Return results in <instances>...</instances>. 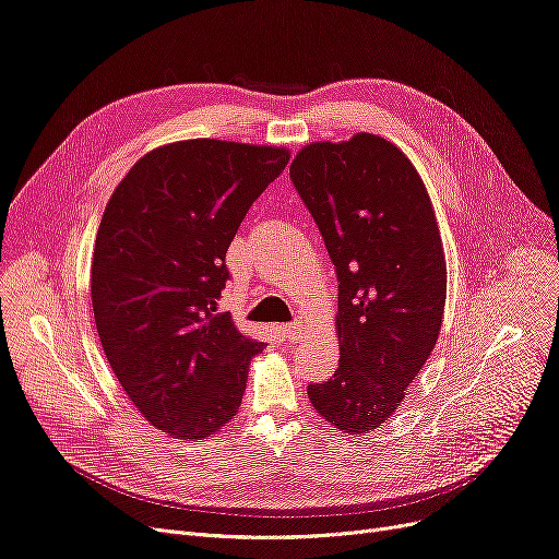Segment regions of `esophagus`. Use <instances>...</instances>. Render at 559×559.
Returning <instances> with one entry per match:
<instances>
[{
  "label": "esophagus",
  "instance_id": "esophagus-1",
  "mask_svg": "<svg viewBox=\"0 0 559 559\" xmlns=\"http://www.w3.org/2000/svg\"><path fill=\"white\" fill-rule=\"evenodd\" d=\"M301 324L299 322H290V324H283L281 326V334H283V338L287 341V343H297L299 338H301Z\"/></svg>",
  "mask_w": 559,
  "mask_h": 559
}]
</instances>
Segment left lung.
I'll return each mask as SVG.
<instances>
[{
  "label": "left lung",
  "mask_w": 559,
  "mask_h": 559,
  "mask_svg": "<svg viewBox=\"0 0 559 559\" xmlns=\"http://www.w3.org/2000/svg\"><path fill=\"white\" fill-rule=\"evenodd\" d=\"M290 179L338 278L341 364L308 399L359 438L394 415L436 347L447 299L436 212L415 165L380 135L308 144Z\"/></svg>",
  "instance_id": "8db88e82"
}]
</instances>
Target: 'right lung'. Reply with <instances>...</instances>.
Returning <instances> with one entry per match:
<instances>
[{"label":"right lung","instance_id":"right-lung-1","mask_svg":"<svg viewBox=\"0 0 559 559\" xmlns=\"http://www.w3.org/2000/svg\"><path fill=\"white\" fill-rule=\"evenodd\" d=\"M278 147L183 140L142 156L100 218L92 306L119 384L152 426L202 440L235 417L262 343L216 313L225 253L283 170Z\"/></svg>","mask_w":559,"mask_h":559}]
</instances>
